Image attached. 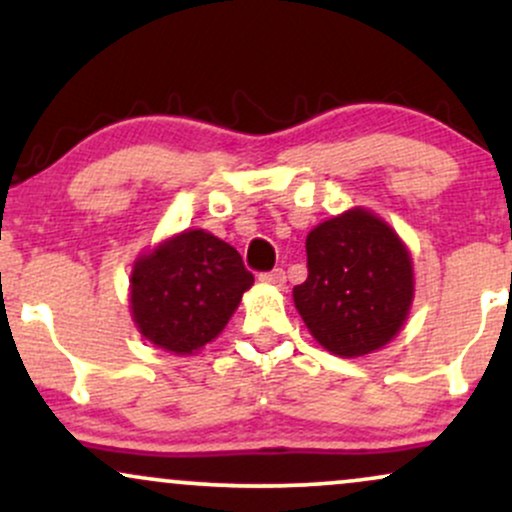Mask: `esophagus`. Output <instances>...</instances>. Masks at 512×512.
<instances>
[{
    "label": "esophagus",
    "instance_id": "34e87169",
    "mask_svg": "<svg viewBox=\"0 0 512 512\" xmlns=\"http://www.w3.org/2000/svg\"><path fill=\"white\" fill-rule=\"evenodd\" d=\"M260 279L264 281V284L276 286V289H284V286H286V272H284V269H272V272H264V274H260Z\"/></svg>",
    "mask_w": 512,
    "mask_h": 512
}]
</instances>
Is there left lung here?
I'll list each match as a JSON object with an SVG mask.
<instances>
[{
	"label": "left lung",
	"mask_w": 512,
	"mask_h": 512,
	"mask_svg": "<svg viewBox=\"0 0 512 512\" xmlns=\"http://www.w3.org/2000/svg\"><path fill=\"white\" fill-rule=\"evenodd\" d=\"M308 279L293 303L322 349L356 358L383 349L407 322L414 262L390 223L354 207L317 223L305 238Z\"/></svg>",
	"instance_id": "8db88e82"
}]
</instances>
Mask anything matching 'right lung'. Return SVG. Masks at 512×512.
<instances>
[{
  "instance_id": "obj_1",
  "label": "right lung",
  "mask_w": 512,
  "mask_h": 512,
  "mask_svg": "<svg viewBox=\"0 0 512 512\" xmlns=\"http://www.w3.org/2000/svg\"><path fill=\"white\" fill-rule=\"evenodd\" d=\"M252 284L233 245L185 228L134 260L129 313L146 342L192 356L219 337Z\"/></svg>"
}]
</instances>
